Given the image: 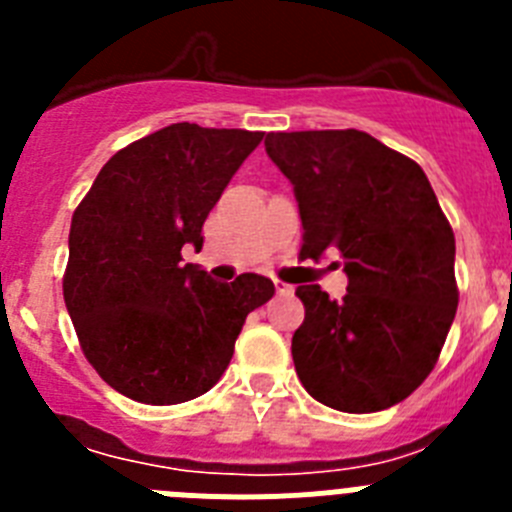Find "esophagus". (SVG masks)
Segmentation results:
<instances>
[{
	"mask_svg": "<svg viewBox=\"0 0 512 512\" xmlns=\"http://www.w3.org/2000/svg\"><path fill=\"white\" fill-rule=\"evenodd\" d=\"M274 287H277V295H284V297L295 295V287L287 282H282V279H274Z\"/></svg>",
	"mask_w": 512,
	"mask_h": 512,
	"instance_id": "obj_1",
	"label": "esophagus"
}]
</instances>
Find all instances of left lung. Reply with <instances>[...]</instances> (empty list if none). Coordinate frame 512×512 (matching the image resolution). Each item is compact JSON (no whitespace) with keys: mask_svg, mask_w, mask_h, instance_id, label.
I'll return each instance as SVG.
<instances>
[{"mask_svg":"<svg viewBox=\"0 0 512 512\" xmlns=\"http://www.w3.org/2000/svg\"><path fill=\"white\" fill-rule=\"evenodd\" d=\"M264 146L295 187L300 256L338 251L348 277L343 300L297 287V377L341 413L392 408L433 372L459 305L454 230L431 182L361 130L269 133Z\"/></svg>","mask_w":512,"mask_h":512,"instance_id":"1","label":"left lung"}]
</instances>
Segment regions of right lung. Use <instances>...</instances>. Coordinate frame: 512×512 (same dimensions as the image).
Listing matches in <instances>:
<instances>
[{
	"mask_svg": "<svg viewBox=\"0 0 512 512\" xmlns=\"http://www.w3.org/2000/svg\"><path fill=\"white\" fill-rule=\"evenodd\" d=\"M264 133L174 122L102 166L71 217L63 300L81 351L112 390L146 405L205 395L233 359L271 279L215 282L182 248Z\"/></svg>",
	"mask_w": 512,
	"mask_h": 512,
	"instance_id": "add662e5",
	"label": "right lung"
}]
</instances>
